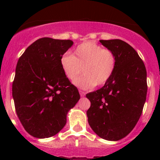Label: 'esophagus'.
Wrapping results in <instances>:
<instances>
[{"mask_svg":"<svg viewBox=\"0 0 160 160\" xmlns=\"http://www.w3.org/2000/svg\"><path fill=\"white\" fill-rule=\"evenodd\" d=\"M79 93H80V95H81V97H84L85 94H86V93H85L84 91H82V90H79Z\"/></svg>","mask_w":160,"mask_h":160,"instance_id":"obj_1","label":"esophagus"}]
</instances>
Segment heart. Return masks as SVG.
Listing matches in <instances>:
<instances>
[{
    "label": "heart",
    "mask_w": 160,
    "mask_h": 160,
    "mask_svg": "<svg viewBox=\"0 0 160 160\" xmlns=\"http://www.w3.org/2000/svg\"><path fill=\"white\" fill-rule=\"evenodd\" d=\"M65 76L73 81L82 70L84 75L74 81L77 87L85 90L102 87L111 78L117 66L116 55L112 50L92 42L80 44L73 54L65 53L60 59Z\"/></svg>",
    "instance_id": "heart-1"
}]
</instances>
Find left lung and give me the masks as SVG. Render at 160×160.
Segmentation results:
<instances>
[{
	"instance_id": "1",
	"label": "left lung",
	"mask_w": 160,
	"mask_h": 160,
	"mask_svg": "<svg viewBox=\"0 0 160 160\" xmlns=\"http://www.w3.org/2000/svg\"><path fill=\"white\" fill-rule=\"evenodd\" d=\"M117 58L111 78L101 89L87 94L90 128L100 138L122 139L134 129L146 102L147 70L142 59L129 44L119 39L100 40Z\"/></svg>"
}]
</instances>
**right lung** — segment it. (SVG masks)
<instances>
[{
    "instance_id": "add662e5",
    "label": "right lung",
    "mask_w": 160,
    "mask_h": 160,
    "mask_svg": "<svg viewBox=\"0 0 160 160\" xmlns=\"http://www.w3.org/2000/svg\"><path fill=\"white\" fill-rule=\"evenodd\" d=\"M71 40L42 38L20 57L12 82V98L23 128L35 138L55 135L66 123V114L80 94L65 76L61 58Z\"/></svg>"
}]
</instances>
